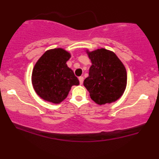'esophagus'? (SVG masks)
<instances>
[{"label":"esophagus","mask_w":159,"mask_h":159,"mask_svg":"<svg viewBox=\"0 0 159 159\" xmlns=\"http://www.w3.org/2000/svg\"><path fill=\"white\" fill-rule=\"evenodd\" d=\"M78 80H79L80 84H83V81H84V77H82V76H80V77L78 78Z\"/></svg>","instance_id":"34e87169"}]
</instances>
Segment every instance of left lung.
Returning <instances> with one entry per match:
<instances>
[{"label":"left lung","instance_id":"left-lung-1","mask_svg":"<svg viewBox=\"0 0 159 159\" xmlns=\"http://www.w3.org/2000/svg\"><path fill=\"white\" fill-rule=\"evenodd\" d=\"M92 62L84 85L98 105L111 103L123 95L127 84L125 66L117 56L105 48L87 52Z\"/></svg>","mask_w":159,"mask_h":159}]
</instances>
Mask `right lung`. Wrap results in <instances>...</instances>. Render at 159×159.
<instances>
[{
	"label": "right lung",
	"mask_w": 159,
	"mask_h": 159,
	"mask_svg": "<svg viewBox=\"0 0 159 159\" xmlns=\"http://www.w3.org/2000/svg\"><path fill=\"white\" fill-rule=\"evenodd\" d=\"M70 54L62 48L47 51L33 69L32 84L36 93L45 101L60 103L71 87L79 84L73 71L66 65Z\"/></svg>",
	"instance_id": "right-lung-1"
}]
</instances>
